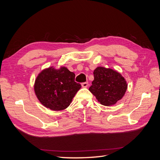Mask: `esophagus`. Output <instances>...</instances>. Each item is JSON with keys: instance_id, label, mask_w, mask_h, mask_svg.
Listing matches in <instances>:
<instances>
[{"instance_id": "1", "label": "esophagus", "mask_w": 160, "mask_h": 160, "mask_svg": "<svg viewBox=\"0 0 160 160\" xmlns=\"http://www.w3.org/2000/svg\"><path fill=\"white\" fill-rule=\"evenodd\" d=\"M81 85H82V87H83V88H88V82H84V83H83L81 84Z\"/></svg>"}]
</instances>
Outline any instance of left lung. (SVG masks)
<instances>
[{
	"instance_id": "obj_1",
	"label": "left lung",
	"mask_w": 160,
	"mask_h": 160,
	"mask_svg": "<svg viewBox=\"0 0 160 160\" xmlns=\"http://www.w3.org/2000/svg\"><path fill=\"white\" fill-rule=\"evenodd\" d=\"M94 80L89 90L101 104L109 106L122 99L127 90L125 79L117 71L99 67L93 71Z\"/></svg>"
}]
</instances>
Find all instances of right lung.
I'll return each mask as SVG.
<instances>
[{
	"instance_id": "add662e5",
	"label": "right lung",
	"mask_w": 160,
	"mask_h": 160,
	"mask_svg": "<svg viewBox=\"0 0 160 160\" xmlns=\"http://www.w3.org/2000/svg\"><path fill=\"white\" fill-rule=\"evenodd\" d=\"M75 75L66 67L43 70L35 80V91L40 102L51 110L60 111L70 105L81 88L75 81Z\"/></svg>"
}]
</instances>
